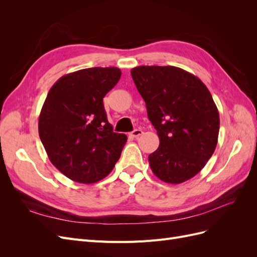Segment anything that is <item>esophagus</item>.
I'll return each instance as SVG.
<instances>
[{
  "mask_svg": "<svg viewBox=\"0 0 257 257\" xmlns=\"http://www.w3.org/2000/svg\"><path fill=\"white\" fill-rule=\"evenodd\" d=\"M142 134H143V131L139 130V128H136L133 132H131V133L128 134V136L132 137V138H137V137L141 136Z\"/></svg>",
  "mask_w": 257,
  "mask_h": 257,
  "instance_id": "obj_1",
  "label": "esophagus"
}]
</instances>
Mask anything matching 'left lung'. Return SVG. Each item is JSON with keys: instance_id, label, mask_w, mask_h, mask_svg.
I'll return each mask as SVG.
<instances>
[{"instance_id": "left-lung-1", "label": "left lung", "mask_w": 257, "mask_h": 257, "mask_svg": "<svg viewBox=\"0 0 257 257\" xmlns=\"http://www.w3.org/2000/svg\"><path fill=\"white\" fill-rule=\"evenodd\" d=\"M160 146L149 155L153 174L179 184L197 175L217 144L220 115L211 93L196 76L176 66L131 71Z\"/></svg>"}]
</instances>
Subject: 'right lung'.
I'll use <instances>...</instances> for the list:
<instances>
[{"instance_id":"right-lung-1","label":"right lung","mask_w":257,"mask_h":257,"mask_svg":"<svg viewBox=\"0 0 257 257\" xmlns=\"http://www.w3.org/2000/svg\"><path fill=\"white\" fill-rule=\"evenodd\" d=\"M121 77L116 67L62 76L48 92L38 134L52 164L73 181L94 183L110 174L127 137L113 133L103 98Z\"/></svg>"}]
</instances>
